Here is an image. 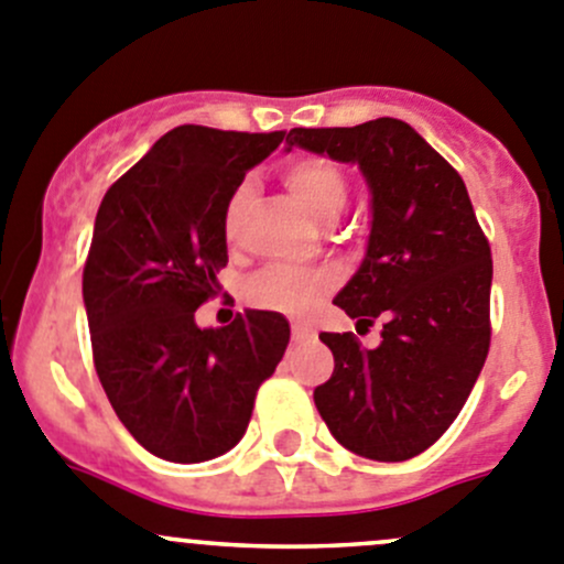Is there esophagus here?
<instances>
[{
	"label": "esophagus",
	"instance_id": "34e87169",
	"mask_svg": "<svg viewBox=\"0 0 564 564\" xmlns=\"http://www.w3.org/2000/svg\"><path fill=\"white\" fill-rule=\"evenodd\" d=\"M314 338H316V333L308 327V324H300V322L292 324V340L305 344V340H314Z\"/></svg>",
	"mask_w": 564,
	"mask_h": 564
}]
</instances>
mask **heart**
Returning <instances> with one entry per match:
<instances>
[{
	"mask_svg": "<svg viewBox=\"0 0 564 564\" xmlns=\"http://www.w3.org/2000/svg\"><path fill=\"white\" fill-rule=\"evenodd\" d=\"M283 180L300 198V204L318 220H335L344 209L346 180L340 169L324 158H297L283 169ZM250 193L253 187L246 180L235 187L226 202L224 231L229 240L240 229L242 209H246ZM329 289H333L329 272L267 267L246 283V303L259 311H275V314H305Z\"/></svg>",
	"mask_w": 564,
	"mask_h": 564,
	"instance_id": "b5f03b06",
	"label": "heart"
}]
</instances>
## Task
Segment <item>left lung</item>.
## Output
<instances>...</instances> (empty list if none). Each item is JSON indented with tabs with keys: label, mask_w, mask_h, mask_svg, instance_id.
<instances>
[{
	"label": "left lung",
	"mask_w": 564,
	"mask_h": 564,
	"mask_svg": "<svg viewBox=\"0 0 564 564\" xmlns=\"http://www.w3.org/2000/svg\"><path fill=\"white\" fill-rule=\"evenodd\" d=\"M360 166L371 191L366 259L335 294L382 344L322 333L333 377L314 390L329 434L362 458L406 460L458 417L491 344V248L456 169L412 128L379 117L355 128H292L286 150Z\"/></svg>",
	"instance_id": "8db88e82"
}]
</instances>
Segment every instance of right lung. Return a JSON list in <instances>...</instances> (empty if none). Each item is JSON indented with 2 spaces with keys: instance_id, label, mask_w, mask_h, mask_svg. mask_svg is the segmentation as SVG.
Returning a JSON list of instances; mask_svg holds the SVG:
<instances>
[{
  "instance_id": "right-lung-1",
  "label": "right lung",
  "mask_w": 564,
  "mask_h": 564,
  "mask_svg": "<svg viewBox=\"0 0 564 564\" xmlns=\"http://www.w3.org/2000/svg\"><path fill=\"white\" fill-rule=\"evenodd\" d=\"M283 135L180 124L100 202L84 267L95 371L124 429L163 460L231 451L289 346V322L272 311L196 324L229 261L226 202Z\"/></svg>"
}]
</instances>
